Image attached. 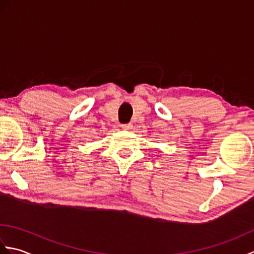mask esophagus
Listing matches in <instances>:
<instances>
[{"instance_id": "esophagus-1", "label": "esophagus", "mask_w": 254, "mask_h": 254, "mask_svg": "<svg viewBox=\"0 0 254 254\" xmlns=\"http://www.w3.org/2000/svg\"><path fill=\"white\" fill-rule=\"evenodd\" d=\"M132 126H133V124H131V123H127V124H122V128H123V130H131V128H132Z\"/></svg>"}]
</instances>
